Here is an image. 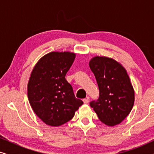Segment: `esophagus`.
I'll use <instances>...</instances> for the list:
<instances>
[{
    "label": "esophagus",
    "mask_w": 154,
    "mask_h": 154,
    "mask_svg": "<svg viewBox=\"0 0 154 154\" xmlns=\"http://www.w3.org/2000/svg\"><path fill=\"white\" fill-rule=\"evenodd\" d=\"M83 102H84V104H88V103H89V99L88 98H86V99H83Z\"/></svg>",
    "instance_id": "1"
}]
</instances>
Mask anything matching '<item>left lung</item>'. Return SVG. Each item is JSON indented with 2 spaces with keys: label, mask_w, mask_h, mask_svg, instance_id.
Returning <instances> with one entry per match:
<instances>
[{
  "label": "left lung",
  "mask_w": 154,
  "mask_h": 154,
  "mask_svg": "<svg viewBox=\"0 0 154 154\" xmlns=\"http://www.w3.org/2000/svg\"><path fill=\"white\" fill-rule=\"evenodd\" d=\"M97 83L100 96L90 106L102 123L109 126L121 123L131 111L134 92L127 71L113 59L96 56L89 62Z\"/></svg>",
  "instance_id": "left-lung-1"
}]
</instances>
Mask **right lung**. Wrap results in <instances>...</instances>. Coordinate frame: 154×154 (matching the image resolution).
<instances>
[{
  "instance_id": "right-lung-1",
  "label": "right lung",
  "mask_w": 154,
  "mask_h": 154,
  "mask_svg": "<svg viewBox=\"0 0 154 154\" xmlns=\"http://www.w3.org/2000/svg\"><path fill=\"white\" fill-rule=\"evenodd\" d=\"M75 57L73 52H50L40 59L31 71L27 88L29 103L48 125L66 123L83 104L75 98L72 86L65 79Z\"/></svg>"
}]
</instances>
